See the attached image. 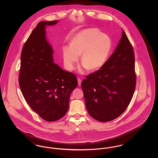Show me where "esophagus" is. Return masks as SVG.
Segmentation results:
<instances>
[{
	"mask_svg": "<svg viewBox=\"0 0 158 158\" xmlns=\"http://www.w3.org/2000/svg\"><path fill=\"white\" fill-rule=\"evenodd\" d=\"M77 82H78V85L79 86H81V82H82V81L80 78H78L77 79Z\"/></svg>",
	"mask_w": 158,
	"mask_h": 158,
	"instance_id": "obj_1",
	"label": "esophagus"
}]
</instances>
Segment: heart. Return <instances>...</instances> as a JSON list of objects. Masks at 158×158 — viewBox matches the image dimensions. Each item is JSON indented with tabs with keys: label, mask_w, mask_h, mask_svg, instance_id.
<instances>
[{
	"label": "heart",
	"mask_w": 158,
	"mask_h": 158,
	"mask_svg": "<svg viewBox=\"0 0 158 158\" xmlns=\"http://www.w3.org/2000/svg\"><path fill=\"white\" fill-rule=\"evenodd\" d=\"M70 44L63 50L64 64L68 69H73L79 60V56L81 55L82 67L79 68V72L83 73L87 69L95 71L104 66L112 43L107 35L96 28H88L79 32L72 39Z\"/></svg>",
	"instance_id": "1"
}]
</instances>
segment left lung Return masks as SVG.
Here are the masks:
<instances>
[{"instance_id":"8db88e82","label":"left lung","mask_w":158,"mask_h":158,"mask_svg":"<svg viewBox=\"0 0 158 158\" xmlns=\"http://www.w3.org/2000/svg\"><path fill=\"white\" fill-rule=\"evenodd\" d=\"M122 31L118 44L104 66L81 83L88 112L101 122L113 120L124 113L135 90L134 50Z\"/></svg>"}]
</instances>
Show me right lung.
I'll use <instances>...</instances> for the list:
<instances>
[{"label": "right lung", "mask_w": 158, "mask_h": 158, "mask_svg": "<svg viewBox=\"0 0 158 158\" xmlns=\"http://www.w3.org/2000/svg\"><path fill=\"white\" fill-rule=\"evenodd\" d=\"M57 21H41L32 31L21 54L19 84L31 109L47 121L62 118L68 111L71 92L77 85L75 74L53 62V51L45 37V27Z\"/></svg>", "instance_id": "right-lung-1"}]
</instances>
